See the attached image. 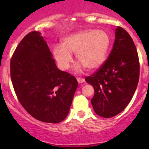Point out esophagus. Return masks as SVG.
<instances>
[{"label": "esophagus", "instance_id": "34e87169", "mask_svg": "<svg viewBox=\"0 0 149 149\" xmlns=\"http://www.w3.org/2000/svg\"><path fill=\"white\" fill-rule=\"evenodd\" d=\"M77 82H78L79 84H82V83L85 82V79H84V78H81V77H77Z\"/></svg>", "mask_w": 149, "mask_h": 149}]
</instances>
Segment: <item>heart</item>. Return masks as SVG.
I'll return each mask as SVG.
<instances>
[{"label": "heart", "mask_w": 149, "mask_h": 149, "mask_svg": "<svg viewBox=\"0 0 149 149\" xmlns=\"http://www.w3.org/2000/svg\"><path fill=\"white\" fill-rule=\"evenodd\" d=\"M111 44V37L104 30L84 29L70 34L63 38L61 45H54L52 55L63 70H67L72 63V54L89 70L100 67L106 60ZM81 65H78V68Z\"/></svg>", "instance_id": "1"}]
</instances>
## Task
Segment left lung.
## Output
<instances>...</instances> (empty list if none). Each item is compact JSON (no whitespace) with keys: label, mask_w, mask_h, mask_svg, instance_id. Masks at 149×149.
Instances as JSON below:
<instances>
[{"label":"left lung","mask_w":149,"mask_h":149,"mask_svg":"<svg viewBox=\"0 0 149 149\" xmlns=\"http://www.w3.org/2000/svg\"><path fill=\"white\" fill-rule=\"evenodd\" d=\"M140 65L136 47L121 27L115 30L113 49L104 63L86 82L94 89L93 110L102 118L114 117L129 104L139 80Z\"/></svg>","instance_id":"obj_1"}]
</instances>
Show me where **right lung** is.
Masks as SVG:
<instances>
[{
    "instance_id": "1",
    "label": "right lung",
    "mask_w": 149,
    "mask_h": 149,
    "mask_svg": "<svg viewBox=\"0 0 149 149\" xmlns=\"http://www.w3.org/2000/svg\"><path fill=\"white\" fill-rule=\"evenodd\" d=\"M10 69L15 93L29 114L53 124L66 118L78 83L57 68L40 32L24 36L11 57Z\"/></svg>"
}]
</instances>
